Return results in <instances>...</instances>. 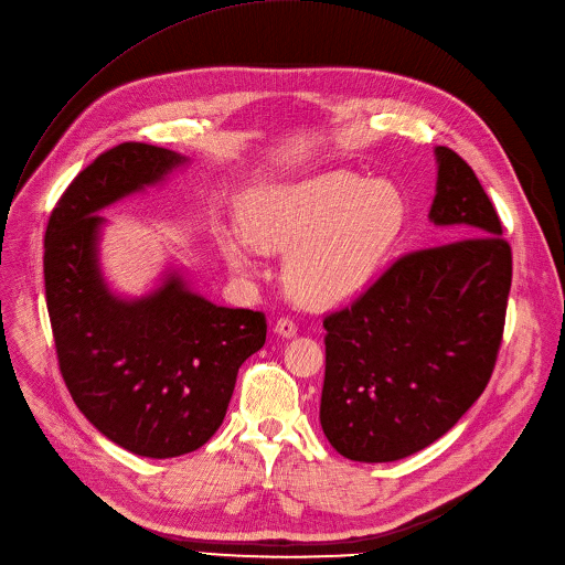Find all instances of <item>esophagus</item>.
Segmentation results:
<instances>
[{"mask_svg":"<svg viewBox=\"0 0 565 565\" xmlns=\"http://www.w3.org/2000/svg\"><path fill=\"white\" fill-rule=\"evenodd\" d=\"M275 331H277L279 335H284V338H292V335L297 333V322H295L292 318L284 316V318H279V320L275 322Z\"/></svg>","mask_w":565,"mask_h":565,"instance_id":"1","label":"esophagus"}]
</instances>
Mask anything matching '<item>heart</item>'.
<instances>
[{
	"mask_svg": "<svg viewBox=\"0 0 565 565\" xmlns=\"http://www.w3.org/2000/svg\"><path fill=\"white\" fill-rule=\"evenodd\" d=\"M404 198L391 181L327 172L266 188L243 206V230L220 227L230 268L247 275L256 254L285 252L288 295L309 309H329L354 297L377 273L399 236Z\"/></svg>",
	"mask_w": 565,
	"mask_h": 565,
	"instance_id": "b5f03b06",
	"label": "heart"
}]
</instances>
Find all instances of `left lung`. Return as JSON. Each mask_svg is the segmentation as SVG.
<instances>
[{"instance_id": "1", "label": "left lung", "mask_w": 565, "mask_h": 565, "mask_svg": "<svg viewBox=\"0 0 565 565\" xmlns=\"http://www.w3.org/2000/svg\"><path fill=\"white\" fill-rule=\"evenodd\" d=\"M429 217L459 241L406 252L324 316L320 423L338 455L384 463L452 429L491 382L511 290V245L475 170L436 147Z\"/></svg>"}]
</instances>
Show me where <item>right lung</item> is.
<instances>
[{
  "mask_svg": "<svg viewBox=\"0 0 565 565\" xmlns=\"http://www.w3.org/2000/svg\"><path fill=\"white\" fill-rule=\"evenodd\" d=\"M185 159L120 142L84 168L45 232V297L61 377L108 440L140 457L195 452L222 425L238 367L263 348L266 316L193 295L179 277L140 302L113 297L97 270V211Z\"/></svg>",
  "mask_w": 565,
  "mask_h": 565,
  "instance_id": "right-lung-1",
  "label": "right lung"
}]
</instances>
